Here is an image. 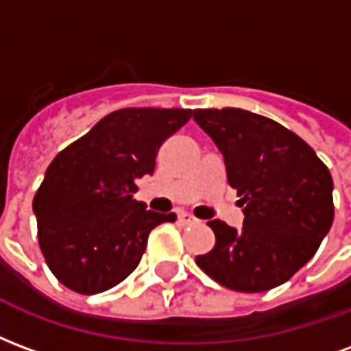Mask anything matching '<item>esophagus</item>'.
Listing matches in <instances>:
<instances>
[{
  "instance_id": "1",
  "label": "esophagus",
  "mask_w": 351,
  "mask_h": 351,
  "mask_svg": "<svg viewBox=\"0 0 351 351\" xmlns=\"http://www.w3.org/2000/svg\"><path fill=\"white\" fill-rule=\"evenodd\" d=\"M195 221L197 220H195L191 214L184 213V210H180V213H178V223H180V226H190V223H195Z\"/></svg>"
}]
</instances>
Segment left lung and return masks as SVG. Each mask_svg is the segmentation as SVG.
<instances>
[{
  "label": "left lung",
  "mask_w": 351,
  "mask_h": 351,
  "mask_svg": "<svg viewBox=\"0 0 351 351\" xmlns=\"http://www.w3.org/2000/svg\"><path fill=\"white\" fill-rule=\"evenodd\" d=\"M193 120L226 161L243 229L208 226L216 244L195 263L228 289L259 293L284 284L316 254L335 218L329 169L299 135L243 108H197Z\"/></svg>",
  "instance_id": "left-lung-1"
}]
</instances>
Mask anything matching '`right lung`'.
Instances as JSON below:
<instances>
[{"label": "right lung", "instance_id": "right-lung-1", "mask_svg": "<svg viewBox=\"0 0 351 351\" xmlns=\"http://www.w3.org/2000/svg\"><path fill=\"white\" fill-rule=\"evenodd\" d=\"M190 118V108H120L52 160L34 213L43 256L65 287L82 295L114 287L135 271L150 231L176 220L146 210L133 193Z\"/></svg>", "mask_w": 351, "mask_h": 351}]
</instances>
